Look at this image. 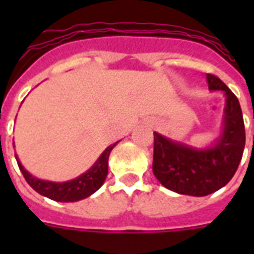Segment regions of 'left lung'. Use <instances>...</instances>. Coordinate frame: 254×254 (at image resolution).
Instances as JSON below:
<instances>
[{
  "label": "left lung",
  "mask_w": 254,
  "mask_h": 254,
  "mask_svg": "<svg viewBox=\"0 0 254 254\" xmlns=\"http://www.w3.org/2000/svg\"><path fill=\"white\" fill-rule=\"evenodd\" d=\"M208 89L223 91L225 108L220 131L203 147L169 138L154 131L153 173L174 192L205 196L224 187L236 173L245 146V127L240 103L219 77L207 75Z\"/></svg>",
  "instance_id": "obj_1"
}]
</instances>
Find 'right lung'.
<instances>
[{"label":"right lung","mask_w":254,"mask_h":254,"mask_svg":"<svg viewBox=\"0 0 254 254\" xmlns=\"http://www.w3.org/2000/svg\"><path fill=\"white\" fill-rule=\"evenodd\" d=\"M117 143H119V141L109 145L101 153L99 158L96 159V162L85 173L80 174L79 177L73 178L71 181L65 182H51L39 179V178L34 177L33 174H30L23 167L21 161L18 159L17 154H15V159H17L18 166H19L21 173L23 174L26 182L38 193H41L42 196L49 197L51 200L68 203V201L83 200L85 197L91 196L92 193H95L104 185V181H105V178L108 175V159H109V154H111V151L113 150V147Z\"/></svg>","instance_id":"right-lung-1"}]
</instances>
